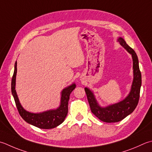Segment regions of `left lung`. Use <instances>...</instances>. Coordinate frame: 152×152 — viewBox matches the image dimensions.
<instances>
[{
  "instance_id": "8db88e82",
  "label": "left lung",
  "mask_w": 152,
  "mask_h": 152,
  "mask_svg": "<svg viewBox=\"0 0 152 152\" xmlns=\"http://www.w3.org/2000/svg\"><path fill=\"white\" fill-rule=\"evenodd\" d=\"M117 41L121 45L132 55L134 77L129 94L119 102L106 107H102L98 103L93 91L88 88H84L91 112L99 120L105 123L119 122L134 111L138 103L142 85L141 72L139 68L138 58L136 53L131 47L128 45L123 38L118 37Z\"/></svg>"
}]
</instances>
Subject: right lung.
I'll list each match as a JSON object with an SVG mask.
<instances>
[{
  "instance_id": "obj_1",
  "label": "right lung",
  "mask_w": 152,
  "mask_h": 152,
  "mask_svg": "<svg viewBox=\"0 0 152 152\" xmlns=\"http://www.w3.org/2000/svg\"><path fill=\"white\" fill-rule=\"evenodd\" d=\"M17 73V62L14 65V74L12 79L11 90L12 94L16 103L21 117L27 123L41 129H54L64 122L68 114V104L70 99V95L74 88L76 84H72L65 88L61 92V103L58 108L55 109H50L42 113H31L23 109L19 101L18 97L16 91V78Z\"/></svg>"
}]
</instances>
